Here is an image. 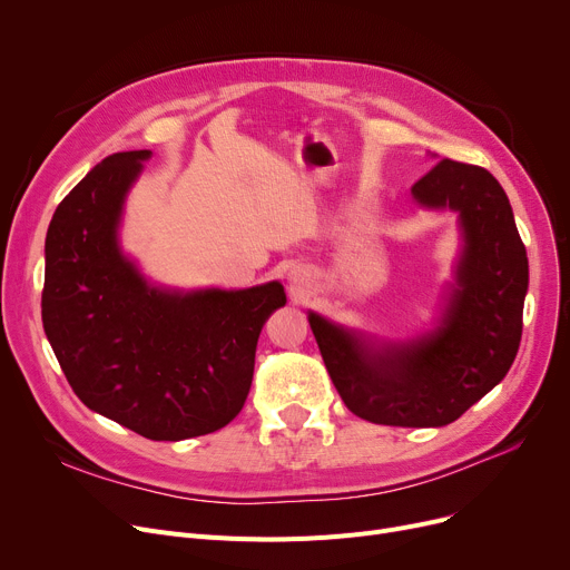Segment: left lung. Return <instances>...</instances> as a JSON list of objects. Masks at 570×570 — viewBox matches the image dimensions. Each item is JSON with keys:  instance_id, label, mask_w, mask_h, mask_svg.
I'll return each mask as SVG.
<instances>
[{"instance_id": "obj_1", "label": "left lung", "mask_w": 570, "mask_h": 570, "mask_svg": "<svg viewBox=\"0 0 570 570\" xmlns=\"http://www.w3.org/2000/svg\"><path fill=\"white\" fill-rule=\"evenodd\" d=\"M411 194L417 205L460 215L464 247L441 323L402 344H372L314 312L309 325L348 411L376 425L443 428L511 370L529 261L513 207L490 170L443 159Z\"/></svg>"}]
</instances>
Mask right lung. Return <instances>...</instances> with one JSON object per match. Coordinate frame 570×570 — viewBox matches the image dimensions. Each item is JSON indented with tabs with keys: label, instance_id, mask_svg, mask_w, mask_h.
I'll list each match as a JSON object with an SVG mask.
<instances>
[{
	"label": "right lung",
	"instance_id": "1",
	"mask_svg": "<svg viewBox=\"0 0 570 570\" xmlns=\"http://www.w3.org/2000/svg\"><path fill=\"white\" fill-rule=\"evenodd\" d=\"M149 149L106 157L57 205L41 316L80 402L153 441L226 428L252 387L258 335L286 305L279 282L245 291L149 286L119 252L127 191Z\"/></svg>",
	"mask_w": 570,
	"mask_h": 570
}]
</instances>
